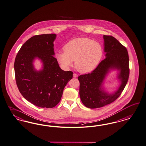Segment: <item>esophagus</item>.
Wrapping results in <instances>:
<instances>
[{
	"instance_id": "1",
	"label": "esophagus",
	"mask_w": 146,
	"mask_h": 146,
	"mask_svg": "<svg viewBox=\"0 0 146 146\" xmlns=\"http://www.w3.org/2000/svg\"><path fill=\"white\" fill-rule=\"evenodd\" d=\"M78 76V75L77 74H76V73H74L73 74V77L74 78H77Z\"/></svg>"
}]
</instances>
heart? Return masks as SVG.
Returning <instances> with one entry per match:
<instances>
[{"mask_svg":"<svg viewBox=\"0 0 146 146\" xmlns=\"http://www.w3.org/2000/svg\"><path fill=\"white\" fill-rule=\"evenodd\" d=\"M64 52H58L55 56L64 68H68L75 61L78 70L87 73L93 70L102 56L100 44L91 39L79 38L70 40L64 47Z\"/></svg>","mask_w":146,"mask_h":146,"instance_id":"obj_1","label":"heart"}]
</instances>
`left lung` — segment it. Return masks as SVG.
Instances as JSON below:
<instances>
[{
	"label": "left lung",
	"mask_w": 146,
	"mask_h": 146,
	"mask_svg": "<svg viewBox=\"0 0 146 146\" xmlns=\"http://www.w3.org/2000/svg\"><path fill=\"white\" fill-rule=\"evenodd\" d=\"M103 36L106 58L101 61L91 73L78 77L81 100L86 107L90 108L102 107L115 101L123 91L129 76V56L126 47L111 35ZM111 68L120 70L118 78L121 84L117 91L110 95L102 88V84L106 74Z\"/></svg>",
	"instance_id": "8db88e82"
}]
</instances>
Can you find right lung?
Listing matches in <instances>:
<instances>
[{
    "mask_svg": "<svg viewBox=\"0 0 146 146\" xmlns=\"http://www.w3.org/2000/svg\"><path fill=\"white\" fill-rule=\"evenodd\" d=\"M55 34L31 37L23 45L15 57L14 67L18 90L26 100L41 108H53L61 100L64 89L73 78V72L60 68L54 57ZM38 57L43 69L35 70L33 61Z\"/></svg>",
    "mask_w": 146,
    "mask_h": 146,
    "instance_id": "1",
    "label": "right lung"
}]
</instances>
